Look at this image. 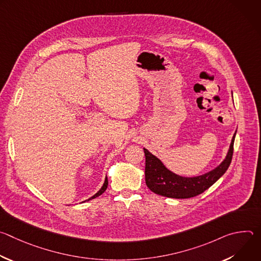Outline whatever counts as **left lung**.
<instances>
[{
	"mask_svg": "<svg viewBox=\"0 0 261 261\" xmlns=\"http://www.w3.org/2000/svg\"><path fill=\"white\" fill-rule=\"evenodd\" d=\"M236 133L231 139L225 159L213 170L197 176L187 177L170 171L160 159L143 147L145 156V184L152 192L169 198H191L201 194L215 184L228 169L232 154Z\"/></svg>",
	"mask_w": 261,
	"mask_h": 261,
	"instance_id": "left-lung-1",
	"label": "left lung"
}]
</instances>
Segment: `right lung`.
Masks as SVG:
<instances>
[{
	"instance_id": "add662e5",
	"label": "right lung",
	"mask_w": 261,
	"mask_h": 261,
	"mask_svg": "<svg viewBox=\"0 0 261 261\" xmlns=\"http://www.w3.org/2000/svg\"><path fill=\"white\" fill-rule=\"evenodd\" d=\"M107 186H108V179H107V176L105 177V180H104V184H103V186H102V187H101V189L95 194V195H93L92 197H90L89 199H88V201L89 200H91V199H94V198H96V197H98V196H100L105 190H106V188H107ZM87 201V200H86Z\"/></svg>"
}]
</instances>
